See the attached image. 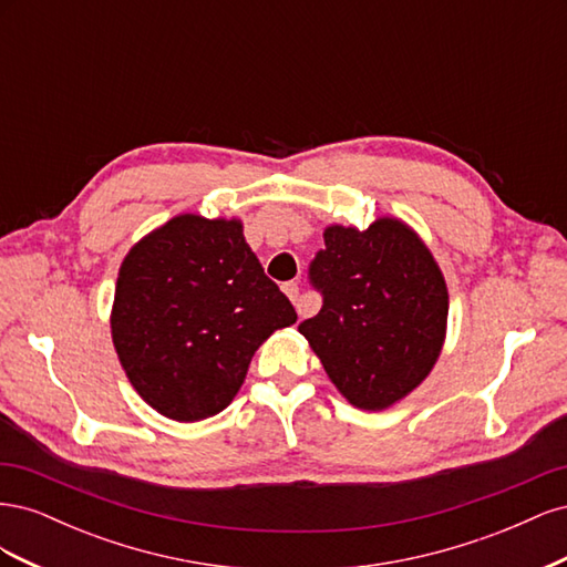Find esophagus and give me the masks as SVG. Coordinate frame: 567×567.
I'll return each instance as SVG.
<instances>
[{
	"instance_id": "34e87169",
	"label": "esophagus",
	"mask_w": 567,
	"mask_h": 567,
	"mask_svg": "<svg viewBox=\"0 0 567 567\" xmlns=\"http://www.w3.org/2000/svg\"><path fill=\"white\" fill-rule=\"evenodd\" d=\"M281 288H284V293L288 296V300H290V302H293V305H298V298H300V288H298V284H296V281H288V284H284ZM298 312L302 315V310H300V305H298Z\"/></svg>"
}]
</instances>
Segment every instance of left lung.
Here are the masks:
<instances>
[{"instance_id": "left-lung-1", "label": "left lung", "mask_w": 567, "mask_h": 567, "mask_svg": "<svg viewBox=\"0 0 567 567\" xmlns=\"http://www.w3.org/2000/svg\"><path fill=\"white\" fill-rule=\"evenodd\" d=\"M323 246L310 265L323 305L298 331L342 398L383 411L433 371L447 336V284L398 217H379L364 231L331 225Z\"/></svg>"}]
</instances>
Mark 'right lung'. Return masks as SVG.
Segmentation results:
<instances>
[{"label": "right lung", "mask_w": 567, "mask_h": 567, "mask_svg": "<svg viewBox=\"0 0 567 567\" xmlns=\"http://www.w3.org/2000/svg\"><path fill=\"white\" fill-rule=\"evenodd\" d=\"M296 319L246 244L241 219L186 213L125 255L111 336L142 400L194 423L231 404L255 350Z\"/></svg>", "instance_id": "1"}]
</instances>
